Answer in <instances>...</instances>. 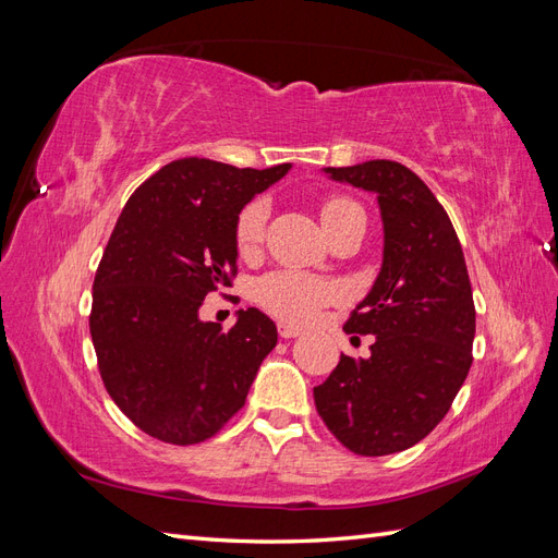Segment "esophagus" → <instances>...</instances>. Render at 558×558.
I'll use <instances>...</instances> for the list:
<instances>
[{
	"mask_svg": "<svg viewBox=\"0 0 558 558\" xmlns=\"http://www.w3.org/2000/svg\"><path fill=\"white\" fill-rule=\"evenodd\" d=\"M277 332H279V337H283V340H291V337L300 335V328L293 326V324H283V320H279Z\"/></svg>",
	"mask_w": 558,
	"mask_h": 558,
	"instance_id": "obj_1",
	"label": "esophagus"
}]
</instances>
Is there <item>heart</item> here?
<instances>
[{"label": "heart", "mask_w": 558, "mask_h": 558, "mask_svg": "<svg viewBox=\"0 0 558 558\" xmlns=\"http://www.w3.org/2000/svg\"><path fill=\"white\" fill-rule=\"evenodd\" d=\"M320 223L328 232V238L347 226L351 218L363 216V209L356 202L344 195H328L320 199ZM269 207L263 199H253L240 211L238 223H234V244L244 258L256 256L265 240V226H267ZM340 298L337 286L318 279L305 272H295V269H277L272 275H265L256 283V302L258 305L275 314L277 318L289 320V324H310L316 318V314L332 305Z\"/></svg>", "instance_id": "b5f03b06"}]
</instances>
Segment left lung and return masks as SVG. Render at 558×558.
<instances>
[{
  "instance_id": "8db88e82",
  "label": "left lung",
  "mask_w": 558,
  "mask_h": 558,
  "mask_svg": "<svg viewBox=\"0 0 558 558\" xmlns=\"http://www.w3.org/2000/svg\"><path fill=\"white\" fill-rule=\"evenodd\" d=\"M326 174L377 193L384 263L344 332L375 335L367 361L340 356L314 388L328 430L359 456L410 449L440 424L472 365L475 302L445 207L410 167L367 160Z\"/></svg>"
}]
</instances>
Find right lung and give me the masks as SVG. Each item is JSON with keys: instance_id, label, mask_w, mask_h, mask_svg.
Segmentation results:
<instances>
[{"instance_id": "right-lung-1", "label": "right lung", "mask_w": 558, "mask_h": 558, "mask_svg": "<svg viewBox=\"0 0 558 558\" xmlns=\"http://www.w3.org/2000/svg\"><path fill=\"white\" fill-rule=\"evenodd\" d=\"M289 170L174 160L118 216L93 281V347L111 400L160 442L214 437L244 408L277 344V326L256 307L228 330L199 320V307L238 277L242 207Z\"/></svg>"}]
</instances>
